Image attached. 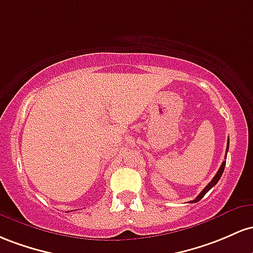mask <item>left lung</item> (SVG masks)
<instances>
[{
    "mask_svg": "<svg viewBox=\"0 0 253 253\" xmlns=\"http://www.w3.org/2000/svg\"><path fill=\"white\" fill-rule=\"evenodd\" d=\"M228 147H229V140H228V142H227V150H228ZM225 166H226V161H223L222 164H221V166H220V169H218V171L216 172V174H215V177L212 178L211 179V183L208 184V185L206 186V188L203 189V191L201 192L200 195L197 196V197L195 198L194 201H191V203H196V202H198V201H201L203 198V196L207 194V192L209 191V190H211L212 186H215L216 185V183L218 180H220V178H221V175H222V173H223V169H225Z\"/></svg>",
    "mask_w": 253,
    "mask_h": 253,
    "instance_id": "obj_1",
    "label": "left lung"
}]
</instances>
